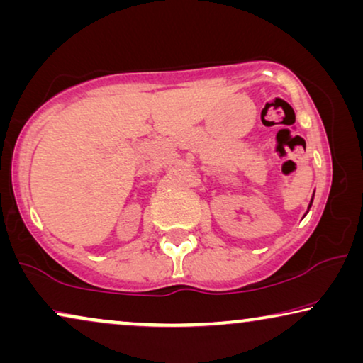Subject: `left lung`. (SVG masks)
<instances>
[{"instance_id": "8db88e82", "label": "left lung", "mask_w": 363, "mask_h": 363, "mask_svg": "<svg viewBox=\"0 0 363 363\" xmlns=\"http://www.w3.org/2000/svg\"><path fill=\"white\" fill-rule=\"evenodd\" d=\"M312 201H314V195H312V198H311V203H309V208L312 206ZM309 208H307V211H309ZM306 216V215H304Z\"/></svg>"}]
</instances>
